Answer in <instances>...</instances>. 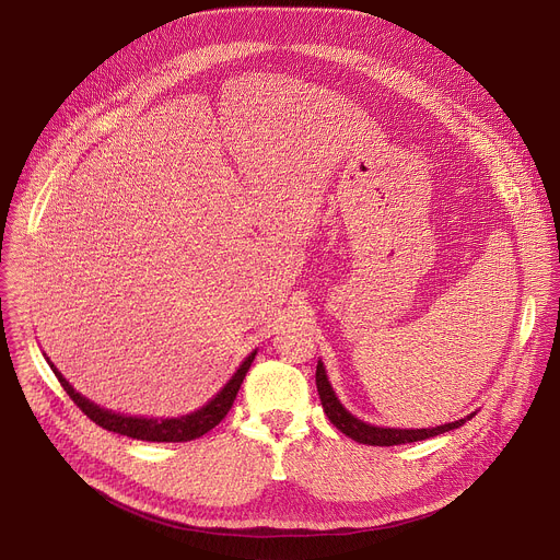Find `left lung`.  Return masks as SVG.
Wrapping results in <instances>:
<instances>
[{
    "label": "left lung",
    "mask_w": 560,
    "mask_h": 560,
    "mask_svg": "<svg viewBox=\"0 0 560 560\" xmlns=\"http://www.w3.org/2000/svg\"><path fill=\"white\" fill-rule=\"evenodd\" d=\"M316 389H318V398H322V406L330 419V423L341 430L346 436H350L352 441L357 443H363V445H378V447H389V445H404V443H415V441H425L430 436H439L443 432H450V430H456L460 428L465 421H469L474 415L460 419V421H454V423H445V425H439V428H423V430H396V428H376V425H370L357 417H352L337 398L330 381H328V374H326V368L324 363L318 361L316 363Z\"/></svg>",
    "instance_id": "obj_1"
}]
</instances>
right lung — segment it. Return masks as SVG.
Here are the masks:
<instances>
[{
    "label": "right lung",
    "instance_id": "add662e5",
    "mask_svg": "<svg viewBox=\"0 0 560 560\" xmlns=\"http://www.w3.org/2000/svg\"><path fill=\"white\" fill-rule=\"evenodd\" d=\"M255 354H257V350L244 359V363L238 365V370L232 374V378L217 392L214 398H210L203 408H199L197 412H190L186 417H177V419H143V417H126V415H117L113 410H104V408L95 406L93 401H89V398L79 394L77 389H72V385L61 376V372L48 359L46 361L52 368V372L59 378L66 394L72 398V404L100 428L137 439V441L186 443V441H195V439L203 436L206 432H210L230 412L234 398H236V392H238V387H242V383L255 361Z\"/></svg>",
    "mask_w": 560,
    "mask_h": 560
}]
</instances>
